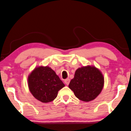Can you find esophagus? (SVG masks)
<instances>
[{
  "mask_svg": "<svg viewBox=\"0 0 131 131\" xmlns=\"http://www.w3.org/2000/svg\"><path fill=\"white\" fill-rule=\"evenodd\" d=\"M64 83H65L66 85H69V84L70 83V79H66L64 80Z\"/></svg>",
  "mask_w": 131,
  "mask_h": 131,
  "instance_id": "1",
  "label": "esophagus"
}]
</instances>
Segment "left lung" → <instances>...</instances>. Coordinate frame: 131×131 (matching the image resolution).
I'll use <instances>...</instances> for the list:
<instances>
[{"mask_svg": "<svg viewBox=\"0 0 131 131\" xmlns=\"http://www.w3.org/2000/svg\"><path fill=\"white\" fill-rule=\"evenodd\" d=\"M104 78L100 70L94 66L77 69L69 87L80 100L89 102L98 96L103 87Z\"/></svg>", "mask_w": 131, "mask_h": 131, "instance_id": "8db88e82", "label": "left lung"}]
</instances>
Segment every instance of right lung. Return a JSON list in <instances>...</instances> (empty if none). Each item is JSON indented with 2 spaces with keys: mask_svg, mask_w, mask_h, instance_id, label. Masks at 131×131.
<instances>
[{
  "mask_svg": "<svg viewBox=\"0 0 131 131\" xmlns=\"http://www.w3.org/2000/svg\"><path fill=\"white\" fill-rule=\"evenodd\" d=\"M28 86L35 98L47 103L56 98L58 92L65 87V84L50 68L40 66L29 74Z\"/></svg>",
  "mask_w": 131,
  "mask_h": 131,
  "instance_id": "1",
  "label": "right lung"
}]
</instances>
